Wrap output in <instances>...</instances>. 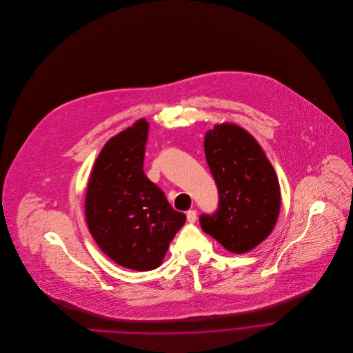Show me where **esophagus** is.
<instances>
[{"label":"esophagus","mask_w":353,"mask_h":353,"mask_svg":"<svg viewBox=\"0 0 353 353\" xmlns=\"http://www.w3.org/2000/svg\"><path fill=\"white\" fill-rule=\"evenodd\" d=\"M196 216H197V213H196V210H189V211H186V220H188V223H190V224H193L194 221H196Z\"/></svg>","instance_id":"34e87169"}]
</instances>
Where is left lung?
<instances>
[{
  "label": "left lung",
  "instance_id": "1",
  "mask_svg": "<svg viewBox=\"0 0 353 353\" xmlns=\"http://www.w3.org/2000/svg\"><path fill=\"white\" fill-rule=\"evenodd\" d=\"M208 168L219 189V207L201 214V230L232 253H246L272 231L281 205L276 174L254 137L234 123L204 136Z\"/></svg>",
  "mask_w": 353,
  "mask_h": 353
}]
</instances>
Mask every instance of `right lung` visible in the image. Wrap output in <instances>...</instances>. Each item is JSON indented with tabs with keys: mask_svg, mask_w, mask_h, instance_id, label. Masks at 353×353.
Segmentation results:
<instances>
[{
	"mask_svg": "<svg viewBox=\"0 0 353 353\" xmlns=\"http://www.w3.org/2000/svg\"><path fill=\"white\" fill-rule=\"evenodd\" d=\"M148 133L149 123L139 119L108 140L94 163L85 201L99 248L136 271L157 268L186 221L143 171Z\"/></svg>",
	"mask_w": 353,
	"mask_h": 353,
	"instance_id": "add662e5",
	"label": "right lung"
}]
</instances>
